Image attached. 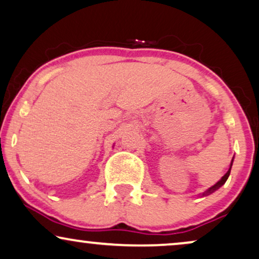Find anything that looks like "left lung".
I'll list each match as a JSON object with an SVG mask.
<instances>
[{
  "instance_id": "left-lung-1",
  "label": "left lung",
  "mask_w": 259,
  "mask_h": 259,
  "mask_svg": "<svg viewBox=\"0 0 259 259\" xmlns=\"http://www.w3.org/2000/svg\"><path fill=\"white\" fill-rule=\"evenodd\" d=\"M233 160H234V156H233V159H232V161H231V165H230V168H228V171L226 172V175L222 177V178L220 179V181H219L217 184H214L212 186H210V188H209L208 190H205L204 192H202L201 195H199V197H205V196H208V195H210V194H212V192H215L217 191V190H219L221 188L222 185L225 184L226 183V181H227L228 179V177H230V173H231V168H232V165H233Z\"/></svg>"
}]
</instances>
